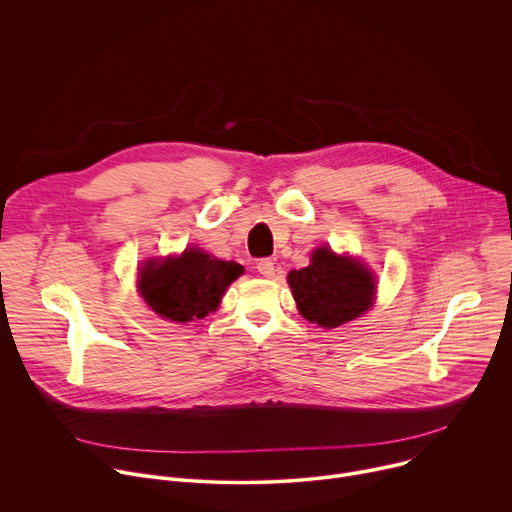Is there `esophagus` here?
<instances>
[{
	"label": "esophagus",
	"instance_id": "34e87169",
	"mask_svg": "<svg viewBox=\"0 0 512 512\" xmlns=\"http://www.w3.org/2000/svg\"><path fill=\"white\" fill-rule=\"evenodd\" d=\"M257 271H259V275H263V277H271L273 271H275L273 261H271V259H259V261H257Z\"/></svg>",
	"mask_w": 512,
	"mask_h": 512
}]
</instances>
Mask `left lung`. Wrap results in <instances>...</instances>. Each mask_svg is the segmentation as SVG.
Segmentation results:
<instances>
[{
  "label": "left lung",
  "instance_id": "8db88e82",
  "mask_svg": "<svg viewBox=\"0 0 512 512\" xmlns=\"http://www.w3.org/2000/svg\"><path fill=\"white\" fill-rule=\"evenodd\" d=\"M300 314L322 326L336 328L373 306L375 279L369 269L350 257H338L328 247L312 255V263L287 275Z\"/></svg>",
  "mask_w": 512,
  "mask_h": 512
}]
</instances>
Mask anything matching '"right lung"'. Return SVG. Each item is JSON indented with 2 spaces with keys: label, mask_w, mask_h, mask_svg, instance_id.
<instances>
[{
  "label": "right lung",
  "mask_w": 512,
  "mask_h": 512,
  "mask_svg": "<svg viewBox=\"0 0 512 512\" xmlns=\"http://www.w3.org/2000/svg\"><path fill=\"white\" fill-rule=\"evenodd\" d=\"M243 273L235 261L186 249L176 259L148 261L139 273V291L162 318L184 324L218 308L225 289Z\"/></svg>",
  "instance_id": "add662e5"
}]
</instances>
